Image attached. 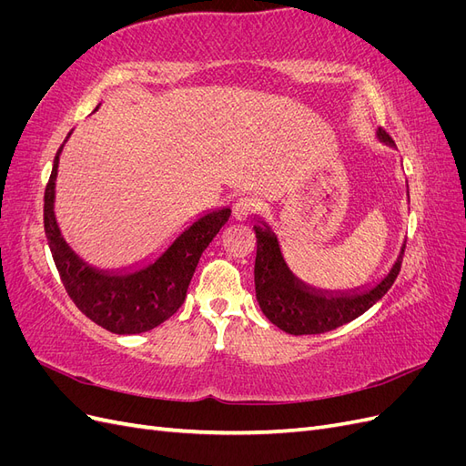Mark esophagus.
Listing matches in <instances>:
<instances>
[{
    "label": "esophagus",
    "instance_id": "34e87169",
    "mask_svg": "<svg viewBox=\"0 0 466 466\" xmlns=\"http://www.w3.org/2000/svg\"><path fill=\"white\" fill-rule=\"evenodd\" d=\"M258 209V202L255 198H250V196H241V198H237V202L233 204V218L243 221L248 216L255 214Z\"/></svg>",
    "mask_w": 466,
    "mask_h": 466
}]
</instances>
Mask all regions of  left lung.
Segmentation results:
<instances>
[{"mask_svg":"<svg viewBox=\"0 0 466 466\" xmlns=\"http://www.w3.org/2000/svg\"><path fill=\"white\" fill-rule=\"evenodd\" d=\"M379 136L390 144V137L385 130H379ZM252 229L257 235L255 288L258 305L268 320L295 336L329 332L358 319L390 289L402 266L404 248L400 250L399 260L394 262L390 274L377 288L361 295H344V298L329 299L309 291V288L291 276L270 229H264L260 225H255Z\"/></svg>","mask_w":466,"mask_h":466,"instance_id":"8db88e82","label":"left lung"}]
</instances>
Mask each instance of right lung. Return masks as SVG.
Listing matches in <instances>:
<instances>
[{"mask_svg": "<svg viewBox=\"0 0 466 466\" xmlns=\"http://www.w3.org/2000/svg\"><path fill=\"white\" fill-rule=\"evenodd\" d=\"M69 136V134H67ZM60 151L45 190V233L62 284L79 311L115 334H139L159 327L185 303L202 252L228 223L231 209L200 218L167 248L159 260L128 276H108L81 262L66 245L54 218V187Z\"/></svg>", "mask_w": 466, "mask_h": 466, "instance_id": "add662e5", "label": "right lung"}]
</instances>
